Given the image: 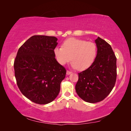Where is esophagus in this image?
Listing matches in <instances>:
<instances>
[{
    "label": "esophagus",
    "mask_w": 131,
    "mask_h": 131,
    "mask_svg": "<svg viewBox=\"0 0 131 131\" xmlns=\"http://www.w3.org/2000/svg\"><path fill=\"white\" fill-rule=\"evenodd\" d=\"M71 73H72V72H70V71H69V70L66 71V74H67V75H69V74H70Z\"/></svg>",
    "instance_id": "34e87169"
}]
</instances>
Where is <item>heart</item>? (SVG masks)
Returning a JSON list of instances; mask_svg holds the SVG:
<instances>
[{
	"instance_id": "b5f03b06",
	"label": "heart",
	"mask_w": 131,
	"mask_h": 131,
	"mask_svg": "<svg viewBox=\"0 0 131 131\" xmlns=\"http://www.w3.org/2000/svg\"><path fill=\"white\" fill-rule=\"evenodd\" d=\"M54 54L61 65H65L71 59V67L83 71L94 63L97 55V47L93 42L69 38L63 42L62 47L55 48Z\"/></svg>"
}]
</instances>
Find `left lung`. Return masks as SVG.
Here are the masks:
<instances>
[{"label": "left lung", "instance_id": "left-lung-1", "mask_svg": "<svg viewBox=\"0 0 131 131\" xmlns=\"http://www.w3.org/2000/svg\"><path fill=\"white\" fill-rule=\"evenodd\" d=\"M97 55L94 63L79 73L75 87L79 97L87 102L103 101L113 88L116 81V57L109 44L98 37L95 40Z\"/></svg>", "mask_w": 131, "mask_h": 131}]
</instances>
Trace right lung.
<instances>
[{
    "instance_id": "obj_1",
    "label": "right lung",
    "mask_w": 131,
    "mask_h": 131,
    "mask_svg": "<svg viewBox=\"0 0 131 131\" xmlns=\"http://www.w3.org/2000/svg\"><path fill=\"white\" fill-rule=\"evenodd\" d=\"M58 39L35 35L18 51L14 68L19 90L32 102L40 105L51 102L60 91L66 70L55 58Z\"/></svg>"
}]
</instances>
